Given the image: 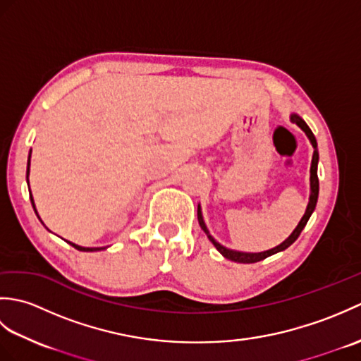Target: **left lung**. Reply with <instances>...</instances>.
<instances>
[{"instance_id":"8db88e82","label":"left lung","mask_w":361,"mask_h":361,"mask_svg":"<svg viewBox=\"0 0 361 361\" xmlns=\"http://www.w3.org/2000/svg\"><path fill=\"white\" fill-rule=\"evenodd\" d=\"M291 122H295V124L298 127H301L305 135L309 136V140L313 145V149H315V152H313V158H312V167H310V202L307 204V209H305V214L304 217L301 219V221H299V225L296 226V229L293 233H291V235L288 237V239L286 242H282L281 245H278V247L273 248V250H268V251H264V252H240V251H233V250H228L225 247H221V245L219 242L214 240V237L209 234L208 228H206L204 221H203V216H202V211H200V206H198L197 209V216H198V224H200L202 229L206 233V235H208V239L214 243V247H216L221 256H225L226 259L229 260H234V262H239V264H255V262H259V260H264L265 257L271 256V255H276V252L279 251H283L286 248H288L291 243H293L299 234H301V231L304 229V226L307 225V221L312 216V212L315 211V206H317V202H318V192H319V181H318V173H317V167H318V149H317V140H315V135L312 133V130L309 128V126L305 124V122L298 116V114H291Z\"/></svg>"}]
</instances>
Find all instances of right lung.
Wrapping results in <instances>:
<instances>
[{"instance_id":"1","label":"right lung","mask_w":361,"mask_h":361,"mask_svg":"<svg viewBox=\"0 0 361 361\" xmlns=\"http://www.w3.org/2000/svg\"><path fill=\"white\" fill-rule=\"evenodd\" d=\"M29 159H30V153H29ZM29 159H27V171H26V175H29ZM30 203H32V206H34V200H32V195H30ZM34 211H35V206H34ZM37 212V211H35ZM70 245H73V247L75 248V250H79V251H99V250H104V248H85V247H79V245H74V243H71V242H68Z\"/></svg>"}]
</instances>
